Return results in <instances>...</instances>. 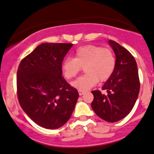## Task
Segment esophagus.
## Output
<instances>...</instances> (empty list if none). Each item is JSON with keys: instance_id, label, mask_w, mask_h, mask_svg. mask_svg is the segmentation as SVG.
I'll return each instance as SVG.
<instances>
[{"instance_id": "34e87169", "label": "esophagus", "mask_w": 154, "mask_h": 154, "mask_svg": "<svg viewBox=\"0 0 154 154\" xmlns=\"http://www.w3.org/2000/svg\"><path fill=\"white\" fill-rule=\"evenodd\" d=\"M78 92H79V94H80V95H82V94H85V91H82V90H78Z\"/></svg>"}]
</instances>
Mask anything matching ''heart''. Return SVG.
Instances as JSON below:
<instances>
[{"label": "heart", "mask_w": 154, "mask_h": 154, "mask_svg": "<svg viewBox=\"0 0 154 154\" xmlns=\"http://www.w3.org/2000/svg\"><path fill=\"white\" fill-rule=\"evenodd\" d=\"M84 67L85 74L72 82L80 90L92 88L100 82L110 78L116 67V57L110 48L94 45H85L76 50L74 58H66L62 71L67 80L77 77Z\"/></svg>", "instance_id": "heart-1"}]
</instances>
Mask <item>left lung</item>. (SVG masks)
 Segmentation results:
<instances>
[{"mask_svg": "<svg viewBox=\"0 0 154 154\" xmlns=\"http://www.w3.org/2000/svg\"><path fill=\"white\" fill-rule=\"evenodd\" d=\"M110 45L116 55V67L102 90L92 91L91 108L99 117L109 122H116L131 111L138 97L140 82L135 59L126 48L112 40Z\"/></svg>", "mask_w": 154, "mask_h": 154, "instance_id": "obj_1", "label": "left lung"}]
</instances>
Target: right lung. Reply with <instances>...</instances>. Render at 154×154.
<instances>
[{
    "mask_svg": "<svg viewBox=\"0 0 154 154\" xmlns=\"http://www.w3.org/2000/svg\"><path fill=\"white\" fill-rule=\"evenodd\" d=\"M72 43H45L22 60L17 72L19 103L34 122L60 128L71 117L79 94L62 76L64 57Z\"/></svg>",
    "mask_w": 154,
    "mask_h": 154,
    "instance_id": "1",
    "label": "right lung"
}]
</instances>
